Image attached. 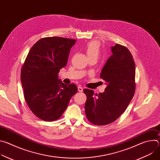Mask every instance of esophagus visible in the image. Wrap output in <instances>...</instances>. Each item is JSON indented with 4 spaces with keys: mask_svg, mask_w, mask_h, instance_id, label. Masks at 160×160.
I'll return each instance as SVG.
<instances>
[{
    "mask_svg": "<svg viewBox=\"0 0 160 160\" xmlns=\"http://www.w3.org/2000/svg\"><path fill=\"white\" fill-rule=\"evenodd\" d=\"M78 92H82V91H83V88L81 86H78Z\"/></svg>",
    "mask_w": 160,
    "mask_h": 160,
    "instance_id": "1",
    "label": "esophagus"
}]
</instances>
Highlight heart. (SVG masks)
Masks as SVG:
<instances>
[{"label":"heart","mask_w":160,"mask_h":160,"mask_svg":"<svg viewBox=\"0 0 160 160\" xmlns=\"http://www.w3.org/2000/svg\"><path fill=\"white\" fill-rule=\"evenodd\" d=\"M85 52L89 59L98 58L101 52V44L98 41L93 40L87 43Z\"/></svg>","instance_id":"b5f03b06"}]
</instances>
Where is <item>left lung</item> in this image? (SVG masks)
<instances>
[{"label": "left lung", "instance_id": "8db88e82", "mask_svg": "<svg viewBox=\"0 0 160 160\" xmlns=\"http://www.w3.org/2000/svg\"><path fill=\"white\" fill-rule=\"evenodd\" d=\"M111 49L112 55L100 75L107 85L104 92L94 96L92 90H83L87 98L85 104L86 117L97 125H106L118 119L130 102L135 90V65L130 52L120 44Z\"/></svg>", "mask_w": 160, "mask_h": 160}]
</instances>
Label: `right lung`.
<instances>
[{
	"label": "right lung",
	"mask_w": 160,
	"mask_h": 160,
	"mask_svg": "<svg viewBox=\"0 0 160 160\" xmlns=\"http://www.w3.org/2000/svg\"><path fill=\"white\" fill-rule=\"evenodd\" d=\"M77 40L45 37L30 50L21 72L25 101L32 112L44 121L59 119L78 91L74 83L66 85L58 78Z\"/></svg>",
	"instance_id": "add662e5"
}]
</instances>
